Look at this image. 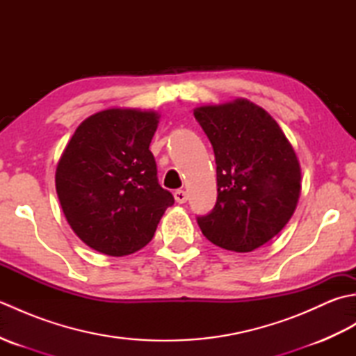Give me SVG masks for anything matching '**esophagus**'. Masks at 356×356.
Instances as JSON below:
<instances>
[{
	"label": "esophagus",
	"mask_w": 356,
	"mask_h": 356,
	"mask_svg": "<svg viewBox=\"0 0 356 356\" xmlns=\"http://www.w3.org/2000/svg\"><path fill=\"white\" fill-rule=\"evenodd\" d=\"M174 199H176L177 203H185L188 200V195L184 190H176L174 191Z\"/></svg>",
	"instance_id": "obj_1"
}]
</instances>
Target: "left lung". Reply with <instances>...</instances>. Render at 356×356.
Returning a JSON list of instances; mask_svg holds the SVG:
<instances>
[{
	"instance_id": "obj_1",
	"label": "left lung",
	"mask_w": 356,
	"mask_h": 356,
	"mask_svg": "<svg viewBox=\"0 0 356 356\" xmlns=\"http://www.w3.org/2000/svg\"><path fill=\"white\" fill-rule=\"evenodd\" d=\"M213 145L217 202L197 217L211 243L251 252L289 222L301 191L297 154L269 113L245 99L194 110Z\"/></svg>"
}]
</instances>
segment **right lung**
Wrapping results in <instances>:
<instances>
[{"mask_svg":"<svg viewBox=\"0 0 356 356\" xmlns=\"http://www.w3.org/2000/svg\"><path fill=\"white\" fill-rule=\"evenodd\" d=\"M154 111L110 108L82 122L56 168V193L74 234L95 251L122 257L153 238L174 205L157 180L149 143Z\"/></svg>","mask_w":356,"mask_h":356,"instance_id":"right-lung-1","label":"right lung"}]
</instances>
